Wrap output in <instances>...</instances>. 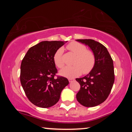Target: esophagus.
I'll list each match as a JSON object with an SVG mask.
<instances>
[{
    "label": "esophagus",
    "mask_w": 132,
    "mask_h": 132,
    "mask_svg": "<svg viewBox=\"0 0 132 132\" xmlns=\"http://www.w3.org/2000/svg\"><path fill=\"white\" fill-rule=\"evenodd\" d=\"M74 80H75L74 79H68V80H69V82H72L73 81H74Z\"/></svg>",
    "instance_id": "obj_1"
}]
</instances>
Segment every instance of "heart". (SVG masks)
<instances>
[{
  "mask_svg": "<svg viewBox=\"0 0 132 132\" xmlns=\"http://www.w3.org/2000/svg\"><path fill=\"white\" fill-rule=\"evenodd\" d=\"M66 48L76 55L73 62L75 65L64 68L60 72L61 75L68 78H73L80 76L82 73L86 75L93 70L95 64V56L93 52L87 50L85 45L76 41H72L67 46ZM53 61L57 68L64 67L65 62L62 48H59L56 51L53 56Z\"/></svg>",
  "mask_w": 132,
  "mask_h": 132,
  "instance_id": "1",
  "label": "heart"
}]
</instances>
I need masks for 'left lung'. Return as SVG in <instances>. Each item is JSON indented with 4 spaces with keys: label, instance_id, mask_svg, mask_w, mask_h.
<instances>
[{
    "label": "left lung",
    "instance_id": "left-lung-1",
    "mask_svg": "<svg viewBox=\"0 0 132 132\" xmlns=\"http://www.w3.org/2000/svg\"><path fill=\"white\" fill-rule=\"evenodd\" d=\"M76 41L88 45L95 56L93 70L85 77L76 79L80 85L76 98L85 107H94L104 102L111 93L115 80L113 60L101 43L91 39Z\"/></svg>",
    "mask_w": 132,
    "mask_h": 132
}]
</instances>
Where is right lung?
Segmentation results:
<instances>
[{
  "mask_svg": "<svg viewBox=\"0 0 132 132\" xmlns=\"http://www.w3.org/2000/svg\"><path fill=\"white\" fill-rule=\"evenodd\" d=\"M64 44V41H42L30 47L21 61V86L29 100L38 107L55 105L61 91L69 84L65 77H55L57 70L53 56Z\"/></svg>",
  "mask_w": 132,
  "mask_h": 132,
  "instance_id": "add662e5",
  "label": "right lung"
}]
</instances>
